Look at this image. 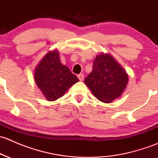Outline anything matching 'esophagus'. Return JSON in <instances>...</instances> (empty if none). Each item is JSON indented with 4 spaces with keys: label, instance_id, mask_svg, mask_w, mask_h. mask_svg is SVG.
I'll list each match as a JSON object with an SVG mask.
<instances>
[{
    "label": "esophagus",
    "instance_id": "34e87169",
    "mask_svg": "<svg viewBox=\"0 0 158 158\" xmlns=\"http://www.w3.org/2000/svg\"><path fill=\"white\" fill-rule=\"evenodd\" d=\"M78 78L80 81H82L84 79V75L83 74H79L78 75Z\"/></svg>",
    "mask_w": 158,
    "mask_h": 158
}]
</instances>
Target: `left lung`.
<instances>
[{
  "label": "left lung",
  "instance_id": "8db88e82",
  "mask_svg": "<svg viewBox=\"0 0 158 158\" xmlns=\"http://www.w3.org/2000/svg\"><path fill=\"white\" fill-rule=\"evenodd\" d=\"M128 81L126 72L112 56L100 54L84 82L99 101L109 103L122 95Z\"/></svg>",
  "mask_w": 158,
  "mask_h": 158
}]
</instances>
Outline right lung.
I'll return each instance as SVG.
<instances>
[{
	"label": "right lung",
	"mask_w": 158,
	"mask_h": 158,
	"mask_svg": "<svg viewBox=\"0 0 158 158\" xmlns=\"http://www.w3.org/2000/svg\"><path fill=\"white\" fill-rule=\"evenodd\" d=\"M36 85L48 101H55L79 82L76 75L61 63L58 51L49 52L36 66L34 73Z\"/></svg>",
	"instance_id": "add662e5"
}]
</instances>
